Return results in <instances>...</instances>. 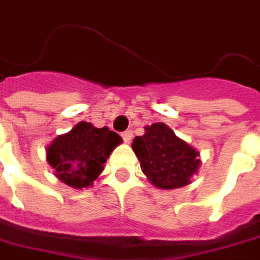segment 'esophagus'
Segmentation results:
<instances>
[{
    "label": "esophagus",
    "instance_id": "34e87169",
    "mask_svg": "<svg viewBox=\"0 0 260 260\" xmlns=\"http://www.w3.org/2000/svg\"><path fill=\"white\" fill-rule=\"evenodd\" d=\"M132 137H134L132 131H125V132L122 134V138H123V141H125V142L132 141Z\"/></svg>",
    "mask_w": 260,
    "mask_h": 260
}]
</instances>
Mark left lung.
Listing matches in <instances>:
<instances>
[{
  "mask_svg": "<svg viewBox=\"0 0 260 260\" xmlns=\"http://www.w3.org/2000/svg\"><path fill=\"white\" fill-rule=\"evenodd\" d=\"M144 129V135L134 138L132 150L150 183L158 189H179L189 185L201 166L199 151L163 122Z\"/></svg>",
  "mask_w": 260,
  "mask_h": 260,
  "instance_id": "1",
  "label": "left lung"
}]
</instances>
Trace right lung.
Here are the masks:
<instances>
[{"label":"right lung","mask_w":260,"mask_h":260,"mask_svg":"<svg viewBox=\"0 0 260 260\" xmlns=\"http://www.w3.org/2000/svg\"><path fill=\"white\" fill-rule=\"evenodd\" d=\"M119 144L122 138L108 126L96 128L90 122H78L70 132L52 140L46 147V160L62 183L85 189L94 185Z\"/></svg>","instance_id":"obj_1"}]
</instances>
